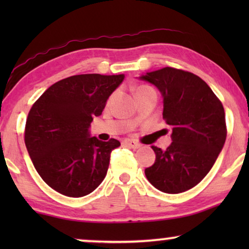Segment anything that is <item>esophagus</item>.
<instances>
[{
  "label": "esophagus",
  "mask_w": 249,
  "mask_h": 249,
  "mask_svg": "<svg viewBox=\"0 0 249 249\" xmlns=\"http://www.w3.org/2000/svg\"><path fill=\"white\" fill-rule=\"evenodd\" d=\"M124 144L125 146H128L129 148H132V149H137L141 147V144H139V142H135V141H130V139H125V141L124 142Z\"/></svg>",
  "instance_id": "1"
}]
</instances>
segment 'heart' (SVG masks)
Returning a JSON list of instances; mask_svg holds the SVG:
<instances>
[{"label": "heart", "instance_id": "b5f03b06", "mask_svg": "<svg viewBox=\"0 0 249 249\" xmlns=\"http://www.w3.org/2000/svg\"><path fill=\"white\" fill-rule=\"evenodd\" d=\"M146 88H148V87H139L137 90H136V93H138V91H141V90H142V89H146Z\"/></svg>", "mask_w": 249, "mask_h": 249}]
</instances>
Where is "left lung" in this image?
Returning a JSON list of instances; mask_svg holds the SVG:
<instances>
[{"label":"left lung","mask_w":249,"mask_h":249,"mask_svg":"<svg viewBox=\"0 0 249 249\" xmlns=\"http://www.w3.org/2000/svg\"><path fill=\"white\" fill-rule=\"evenodd\" d=\"M163 98V119L172 129L166 149L152 146L155 162L146 178L166 194H179L204 179L222 151L227 138L226 115L219 98L198 76L175 68L141 74Z\"/></svg>","instance_id":"1"}]
</instances>
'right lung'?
Here are the masks:
<instances>
[{
  "label": "right lung",
  "mask_w": 249,
  "mask_h": 249,
  "mask_svg": "<svg viewBox=\"0 0 249 249\" xmlns=\"http://www.w3.org/2000/svg\"><path fill=\"white\" fill-rule=\"evenodd\" d=\"M124 79V74L68 77L47 88L30 108L27 151L38 175L57 193L83 197L104 180L112 149L120 142H102L89 128Z\"/></svg>",
  "instance_id": "right-lung-1"
}]
</instances>
